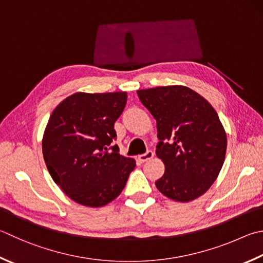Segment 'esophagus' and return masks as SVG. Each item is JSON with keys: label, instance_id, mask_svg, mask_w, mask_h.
Masks as SVG:
<instances>
[{"label": "esophagus", "instance_id": "34e87169", "mask_svg": "<svg viewBox=\"0 0 263 263\" xmlns=\"http://www.w3.org/2000/svg\"><path fill=\"white\" fill-rule=\"evenodd\" d=\"M153 157H155V153L150 150V151H146L145 153H143V155H141V156H138V160H140L141 162H145L147 160L152 159Z\"/></svg>", "mask_w": 263, "mask_h": 263}]
</instances>
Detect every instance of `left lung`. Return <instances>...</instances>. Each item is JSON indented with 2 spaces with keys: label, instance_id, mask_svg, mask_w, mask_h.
I'll use <instances>...</instances> for the list:
<instances>
[{
  "label": "left lung",
  "instance_id": "left-lung-1",
  "mask_svg": "<svg viewBox=\"0 0 263 263\" xmlns=\"http://www.w3.org/2000/svg\"><path fill=\"white\" fill-rule=\"evenodd\" d=\"M157 120L156 155L165 173L156 181L163 196L191 201L210 189L223 166L227 134L211 104L184 86L137 90Z\"/></svg>",
  "mask_w": 263,
  "mask_h": 263
}]
</instances>
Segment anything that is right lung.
Instances as JSON below:
<instances>
[{"label":"right lung","instance_id":"right-lung-1","mask_svg":"<svg viewBox=\"0 0 263 263\" xmlns=\"http://www.w3.org/2000/svg\"><path fill=\"white\" fill-rule=\"evenodd\" d=\"M127 92H76L52 111L42 140L54 183L78 204L101 207L120 195L136 162L120 156L115 122Z\"/></svg>","mask_w":263,"mask_h":263}]
</instances>
